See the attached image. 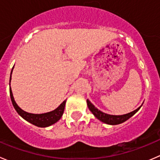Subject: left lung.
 Instances as JSON below:
<instances>
[{"instance_id": "left-lung-1", "label": "left lung", "mask_w": 160, "mask_h": 160, "mask_svg": "<svg viewBox=\"0 0 160 160\" xmlns=\"http://www.w3.org/2000/svg\"><path fill=\"white\" fill-rule=\"evenodd\" d=\"M87 103H88V106L89 108V109L95 115V117L98 119H99L101 122H104L106 124H108V125H118V124L122 123V122H125L128 119H129L132 116H133L135 113L137 112L140 109L139 107L138 108H137L136 110L132 111V112L128 113V114H123V115H111V114H105V113L102 112L100 110H98L97 108H95L93 104L90 103L89 100H87Z\"/></svg>"}]
</instances>
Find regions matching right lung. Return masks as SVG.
<instances>
[{
    "label": "right lung",
    "instance_id": "add662e5",
    "mask_svg": "<svg viewBox=\"0 0 160 160\" xmlns=\"http://www.w3.org/2000/svg\"><path fill=\"white\" fill-rule=\"evenodd\" d=\"M13 70V68H12ZM12 72V70H11ZM11 81V78H10ZM10 96L11 101H12V104L14 106V109L16 111L20 114L24 119L28 121L30 123L33 124V125H36L38 127H48L49 125H53L54 123L57 122L59 119L62 117V114H63L64 108H65V104L66 101H64L59 107L54 111H50V112L45 113V114H31V113H28L26 111L22 110L18 106L16 102L14 100V97H13L12 91H11V88L10 87Z\"/></svg>",
    "mask_w": 160,
    "mask_h": 160
}]
</instances>
